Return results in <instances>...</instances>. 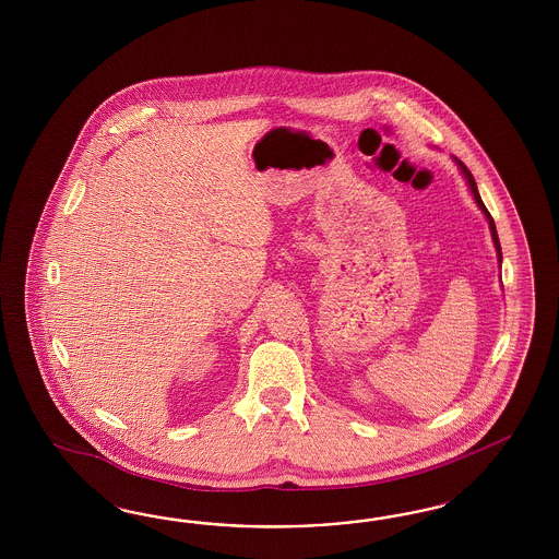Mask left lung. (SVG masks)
<instances>
[{"mask_svg": "<svg viewBox=\"0 0 559 559\" xmlns=\"http://www.w3.org/2000/svg\"><path fill=\"white\" fill-rule=\"evenodd\" d=\"M455 159V164H457L459 171H461V176L465 178V182H467V187L472 190V194H474V201L477 206H479V211L484 213V217L488 219V225H490V234L491 241H493V248H496V255H498V262H500V266H502V248H500V239H498V231H496V223L491 219L490 213H488V209H486V204L481 201V197H479V192H477V185H475L474 176H472V171L467 169V166L457 159V157H453Z\"/></svg>", "mask_w": 559, "mask_h": 559, "instance_id": "left-lung-1", "label": "left lung"}]
</instances>
